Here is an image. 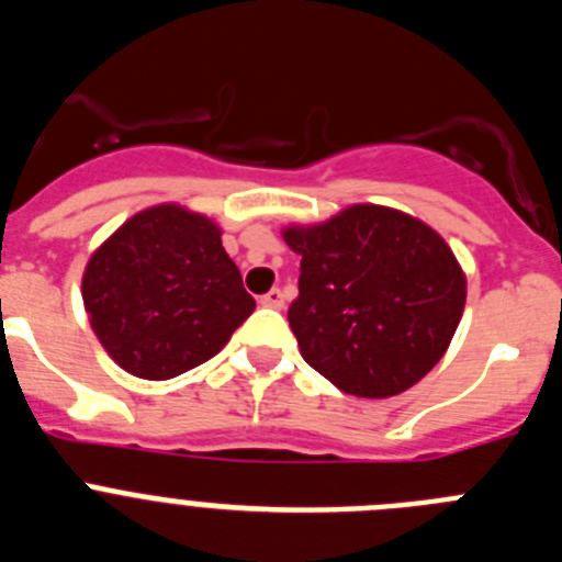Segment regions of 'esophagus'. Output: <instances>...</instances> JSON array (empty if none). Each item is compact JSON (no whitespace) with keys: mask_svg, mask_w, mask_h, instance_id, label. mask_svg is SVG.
Returning a JSON list of instances; mask_svg holds the SVG:
<instances>
[{"mask_svg":"<svg viewBox=\"0 0 562 562\" xmlns=\"http://www.w3.org/2000/svg\"><path fill=\"white\" fill-rule=\"evenodd\" d=\"M261 304L270 306V310H284V292L270 290L267 295H261Z\"/></svg>","mask_w":562,"mask_h":562,"instance_id":"obj_1","label":"esophagus"}]
</instances>
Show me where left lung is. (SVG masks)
<instances>
[{
  "instance_id": "obj_1",
  "label": "left lung",
  "mask_w": 562,
  "mask_h": 562,
  "mask_svg": "<svg viewBox=\"0 0 562 562\" xmlns=\"http://www.w3.org/2000/svg\"><path fill=\"white\" fill-rule=\"evenodd\" d=\"M284 238L301 256L286 317L304 360L337 389L369 400L402 394L448 351L464 312V272L428 225L355 205Z\"/></svg>"
}]
</instances>
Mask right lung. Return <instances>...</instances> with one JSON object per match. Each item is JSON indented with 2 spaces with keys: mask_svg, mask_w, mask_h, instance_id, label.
<instances>
[{
  "mask_svg": "<svg viewBox=\"0 0 562 562\" xmlns=\"http://www.w3.org/2000/svg\"><path fill=\"white\" fill-rule=\"evenodd\" d=\"M83 306L103 349L128 374L171 380L220 355L256 310L220 227L157 205L89 258Z\"/></svg>",
  "mask_w": 562,
  "mask_h": 562,
  "instance_id": "1",
  "label": "right lung"
}]
</instances>
